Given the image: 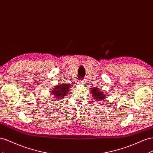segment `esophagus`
Wrapping results in <instances>:
<instances>
[{"instance_id":"obj_1","label":"esophagus","mask_w":153,"mask_h":153,"mask_svg":"<svg viewBox=\"0 0 153 153\" xmlns=\"http://www.w3.org/2000/svg\"><path fill=\"white\" fill-rule=\"evenodd\" d=\"M78 84H80V85L84 84V83H85V80H81V81H78Z\"/></svg>"}]
</instances>
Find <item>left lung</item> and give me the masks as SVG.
I'll return each mask as SVG.
<instances>
[{
  "mask_svg": "<svg viewBox=\"0 0 153 153\" xmlns=\"http://www.w3.org/2000/svg\"><path fill=\"white\" fill-rule=\"evenodd\" d=\"M91 92L92 94V97L95 100L94 101H97V102H100L101 101H102L106 98V94L97 87H92Z\"/></svg>",
  "mask_w": 153,
  "mask_h": 153,
  "instance_id": "left-lung-1",
  "label": "left lung"
}]
</instances>
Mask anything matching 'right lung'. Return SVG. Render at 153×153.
<instances>
[{
    "instance_id": "1",
    "label": "right lung",
    "mask_w": 153,
    "mask_h": 153,
    "mask_svg": "<svg viewBox=\"0 0 153 153\" xmlns=\"http://www.w3.org/2000/svg\"><path fill=\"white\" fill-rule=\"evenodd\" d=\"M70 85L67 84H61L55 86L53 90L51 91V94L55 98V100H60L62 99L66 94L71 89Z\"/></svg>"
}]
</instances>
